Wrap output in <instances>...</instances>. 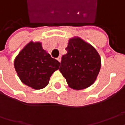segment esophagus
I'll list each match as a JSON object with an SVG mask.
<instances>
[{"mask_svg":"<svg viewBox=\"0 0 125 125\" xmlns=\"http://www.w3.org/2000/svg\"><path fill=\"white\" fill-rule=\"evenodd\" d=\"M57 60H58V62H61V56H59V57H58V58H57Z\"/></svg>","mask_w":125,"mask_h":125,"instance_id":"esophagus-1","label":"esophagus"}]
</instances>
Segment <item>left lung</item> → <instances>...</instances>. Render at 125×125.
Instances as JSON below:
<instances>
[{
  "mask_svg": "<svg viewBox=\"0 0 125 125\" xmlns=\"http://www.w3.org/2000/svg\"><path fill=\"white\" fill-rule=\"evenodd\" d=\"M67 53L62 55L60 72L69 87L79 90L95 81L101 68V58L91 44L79 37L69 40Z\"/></svg>",
  "mask_w": 125,
  "mask_h": 125,
  "instance_id": "left-lung-1",
  "label": "left lung"
}]
</instances>
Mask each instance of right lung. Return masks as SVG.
I'll use <instances>...</instances> for the list:
<instances>
[{"label": "right lung", "instance_id": "right-lung-1", "mask_svg": "<svg viewBox=\"0 0 125 125\" xmlns=\"http://www.w3.org/2000/svg\"><path fill=\"white\" fill-rule=\"evenodd\" d=\"M60 63L43 49L41 42H30L16 57L14 65L23 83L35 90L45 88Z\"/></svg>", "mask_w": 125, "mask_h": 125}]
</instances>
